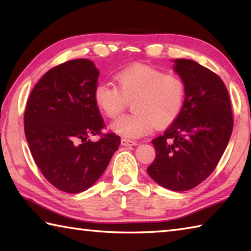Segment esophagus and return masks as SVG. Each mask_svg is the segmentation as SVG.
<instances>
[{
  "label": "esophagus",
  "instance_id": "1",
  "mask_svg": "<svg viewBox=\"0 0 251 251\" xmlns=\"http://www.w3.org/2000/svg\"><path fill=\"white\" fill-rule=\"evenodd\" d=\"M121 144H122V146H126V147H131V146L137 145V143L136 142L129 141V139H126V138H122Z\"/></svg>",
  "mask_w": 251,
  "mask_h": 251
}]
</instances>
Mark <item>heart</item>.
Instances as JSON below:
<instances>
[{
	"label": "heart",
	"instance_id": "b5f03b06",
	"mask_svg": "<svg viewBox=\"0 0 251 251\" xmlns=\"http://www.w3.org/2000/svg\"><path fill=\"white\" fill-rule=\"evenodd\" d=\"M116 86L107 82L96 84L94 101L109 118H116L131 100L134 110L112 124L116 134L139 138L157 127H165L179 116L185 101L184 82L175 74L154 67L135 64L114 75Z\"/></svg>",
	"mask_w": 251,
	"mask_h": 251
}]
</instances>
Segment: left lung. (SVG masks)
I'll use <instances>...</instances> for the list:
<instances>
[{
  "label": "left lung",
  "mask_w": 251,
  "mask_h": 251,
  "mask_svg": "<svg viewBox=\"0 0 251 251\" xmlns=\"http://www.w3.org/2000/svg\"><path fill=\"white\" fill-rule=\"evenodd\" d=\"M173 62L185 85L184 106L164 134L151 141L156 157L147 173L165 188L185 192L214 172L233 121L228 91L217 74L192 59Z\"/></svg>",
  "instance_id": "left-lung-1"
}]
</instances>
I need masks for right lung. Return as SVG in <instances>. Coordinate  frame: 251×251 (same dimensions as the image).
<instances>
[{
    "instance_id": "right-lung-1",
    "label": "right lung",
    "mask_w": 251,
    "mask_h": 251,
    "mask_svg": "<svg viewBox=\"0 0 251 251\" xmlns=\"http://www.w3.org/2000/svg\"><path fill=\"white\" fill-rule=\"evenodd\" d=\"M99 76L90 59H72L46 72L28 97L24 130L29 151L62 192L77 194L94 185L121 145L114 133L90 138L104 127L93 97Z\"/></svg>"
}]
</instances>
